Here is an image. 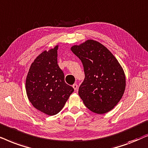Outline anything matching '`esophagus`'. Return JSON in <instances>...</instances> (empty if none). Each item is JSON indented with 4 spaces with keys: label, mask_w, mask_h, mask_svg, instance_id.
<instances>
[{
    "label": "esophagus",
    "mask_w": 148,
    "mask_h": 148,
    "mask_svg": "<svg viewBox=\"0 0 148 148\" xmlns=\"http://www.w3.org/2000/svg\"><path fill=\"white\" fill-rule=\"evenodd\" d=\"M72 86H73V88H74V89L75 90H77V88H78V85L76 84H74L72 85Z\"/></svg>",
    "instance_id": "esophagus-1"
}]
</instances>
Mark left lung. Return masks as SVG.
<instances>
[{"mask_svg":"<svg viewBox=\"0 0 148 148\" xmlns=\"http://www.w3.org/2000/svg\"><path fill=\"white\" fill-rule=\"evenodd\" d=\"M71 50L81 60L85 78L78 94L88 110L104 114L113 109L123 97L126 79L121 65L101 43L88 40Z\"/></svg>","mask_w":148,"mask_h":148,"instance_id":"obj_1","label":"left lung"}]
</instances>
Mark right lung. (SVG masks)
<instances>
[{
    "mask_svg": "<svg viewBox=\"0 0 148 148\" xmlns=\"http://www.w3.org/2000/svg\"><path fill=\"white\" fill-rule=\"evenodd\" d=\"M58 45L43 51L29 68L25 82L27 97L33 106L53 116L59 113L74 91L64 80V74L58 64Z\"/></svg>",
    "mask_w": 148,
    "mask_h": 148,
    "instance_id": "1",
    "label": "right lung"
}]
</instances>
